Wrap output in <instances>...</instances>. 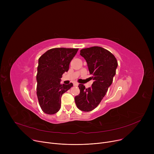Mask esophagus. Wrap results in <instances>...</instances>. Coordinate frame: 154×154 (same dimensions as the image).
Masks as SVG:
<instances>
[{"label": "esophagus", "mask_w": 154, "mask_h": 154, "mask_svg": "<svg viewBox=\"0 0 154 154\" xmlns=\"http://www.w3.org/2000/svg\"><path fill=\"white\" fill-rule=\"evenodd\" d=\"M78 85H79V84L77 83V82H74V86H77Z\"/></svg>", "instance_id": "34e87169"}]
</instances>
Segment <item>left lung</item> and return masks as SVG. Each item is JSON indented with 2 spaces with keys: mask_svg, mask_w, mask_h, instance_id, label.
<instances>
[{
  "mask_svg": "<svg viewBox=\"0 0 154 154\" xmlns=\"http://www.w3.org/2000/svg\"><path fill=\"white\" fill-rule=\"evenodd\" d=\"M80 55L86 60L94 82L87 88L83 84L79 85L80 94L75 97V102L80 110L90 112L99 106L106 95L116 75L118 63L110 52L98 46L83 48Z\"/></svg>",
  "mask_w": 154,
  "mask_h": 154,
  "instance_id": "8db88e82",
  "label": "left lung"
}]
</instances>
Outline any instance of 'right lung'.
Listing matches in <instances>:
<instances>
[{"label": "right lung", "mask_w": 154, "mask_h": 154, "mask_svg": "<svg viewBox=\"0 0 154 154\" xmlns=\"http://www.w3.org/2000/svg\"><path fill=\"white\" fill-rule=\"evenodd\" d=\"M79 48H54L38 59L37 95L40 108L47 114H54L61 106L62 95L73 86L61 84L62 74L67 72L70 61Z\"/></svg>", "instance_id": "obj_1"}]
</instances>
